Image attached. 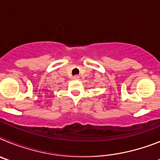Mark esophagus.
Returning <instances> with one entry per match:
<instances>
[{
    "label": "esophagus",
    "instance_id": "esophagus-1",
    "mask_svg": "<svg viewBox=\"0 0 160 160\" xmlns=\"http://www.w3.org/2000/svg\"><path fill=\"white\" fill-rule=\"evenodd\" d=\"M79 78H80V77H79L78 75H74V76H73V78L74 79V80H78Z\"/></svg>",
    "mask_w": 160,
    "mask_h": 160
}]
</instances>
